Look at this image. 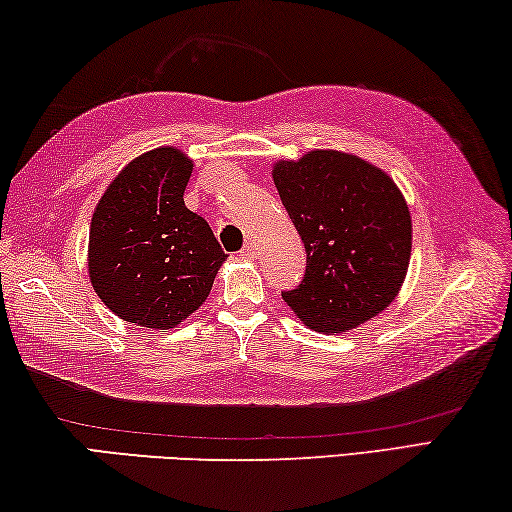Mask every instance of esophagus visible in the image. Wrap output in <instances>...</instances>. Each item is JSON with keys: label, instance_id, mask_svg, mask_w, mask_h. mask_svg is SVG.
Here are the masks:
<instances>
[{"label": "esophagus", "instance_id": "34e87169", "mask_svg": "<svg viewBox=\"0 0 512 512\" xmlns=\"http://www.w3.org/2000/svg\"><path fill=\"white\" fill-rule=\"evenodd\" d=\"M240 256H242V258H247V261H254V258L258 256V247L254 245V242H247V245L242 247Z\"/></svg>", "mask_w": 512, "mask_h": 512}]
</instances>
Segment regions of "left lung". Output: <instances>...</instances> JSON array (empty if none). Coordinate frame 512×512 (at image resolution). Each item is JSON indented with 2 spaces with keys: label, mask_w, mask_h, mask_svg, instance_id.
Returning a JSON list of instances; mask_svg holds the SVG:
<instances>
[{
  "label": "left lung",
  "mask_w": 512,
  "mask_h": 512,
  "mask_svg": "<svg viewBox=\"0 0 512 512\" xmlns=\"http://www.w3.org/2000/svg\"><path fill=\"white\" fill-rule=\"evenodd\" d=\"M274 186L306 247V274L286 304L308 329L345 333L385 311L404 286L413 224L381 167L313 149L276 161Z\"/></svg>",
  "instance_id": "8db88e82"
}]
</instances>
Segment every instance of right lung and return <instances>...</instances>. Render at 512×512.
<instances>
[{"label":"right lung","mask_w":512,"mask_h":512,"mask_svg":"<svg viewBox=\"0 0 512 512\" xmlns=\"http://www.w3.org/2000/svg\"><path fill=\"white\" fill-rule=\"evenodd\" d=\"M192 161L177 147L140 154L108 183L92 213L88 274L124 322L174 329L204 304L226 254L183 204Z\"/></svg>","instance_id":"right-lung-1"}]
</instances>
